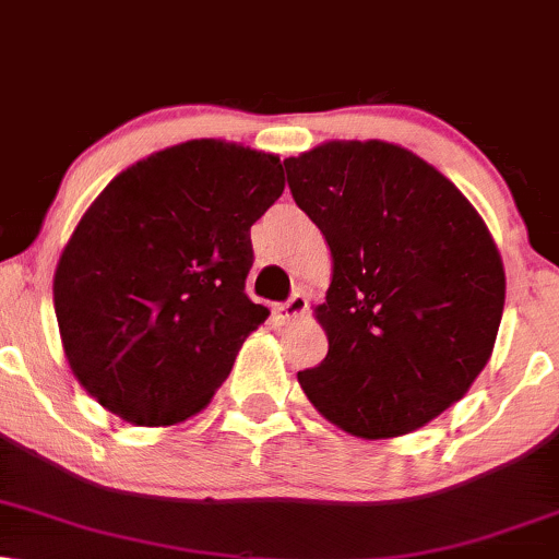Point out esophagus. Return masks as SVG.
Instances as JSON below:
<instances>
[{
    "label": "esophagus",
    "instance_id": "1",
    "mask_svg": "<svg viewBox=\"0 0 559 559\" xmlns=\"http://www.w3.org/2000/svg\"><path fill=\"white\" fill-rule=\"evenodd\" d=\"M304 312H307V296H304L301 292H294L292 296H288L286 304H278V307H275V314H278V320H284V322H292V320H296V317H301Z\"/></svg>",
    "mask_w": 559,
    "mask_h": 559
}]
</instances>
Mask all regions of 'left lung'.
I'll return each mask as SVG.
<instances>
[{
	"mask_svg": "<svg viewBox=\"0 0 559 559\" xmlns=\"http://www.w3.org/2000/svg\"><path fill=\"white\" fill-rule=\"evenodd\" d=\"M284 167L335 263L317 307L330 348L299 371L304 394L353 436L426 426L496 345L506 273L490 231L454 182L386 141H328Z\"/></svg>",
	"mask_w": 559,
	"mask_h": 559,
	"instance_id": "left-lung-1",
	"label": "left lung"
}]
</instances>
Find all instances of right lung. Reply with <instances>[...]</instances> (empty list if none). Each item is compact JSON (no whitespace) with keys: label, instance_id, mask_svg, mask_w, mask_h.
Wrapping results in <instances>:
<instances>
[{"label":"right lung","instance_id":"add662e5","mask_svg":"<svg viewBox=\"0 0 559 559\" xmlns=\"http://www.w3.org/2000/svg\"><path fill=\"white\" fill-rule=\"evenodd\" d=\"M284 193L273 154L186 141L97 195L53 275L63 353L92 397L133 426L209 405L267 309L245 294L250 227Z\"/></svg>","mask_w":559,"mask_h":559}]
</instances>
